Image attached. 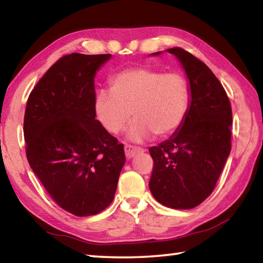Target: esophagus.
Here are the masks:
<instances>
[{
	"label": "esophagus",
	"instance_id": "34e87169",
	"mask_svg": "<svg viewBox=\"0 0 263 263\" xmlns=\"http://www.w3.org/2000/svg\"><path fill=\"white\" fill-rule=\"evenodd\" d=\"M124 151H125V155L127 159H131L135 157L137 153H140L142 152V148L140 147H136V146H132V145H125V147H124Z\"/></svg>",
	"mask_w": 263,
	"mask_h": 263
}]
</instances>
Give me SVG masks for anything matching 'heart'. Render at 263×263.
<instances>
[{"label":"heart","mask_w":263,"mask_h":263,"mask_svg":"<svg viewBox=\"0 0 263 263\" xmlns=\"http://www.w3.org/2000/svg\"><path fill=\"white\" fill-rule=\"evenodd\" d=\"M189 103V86L181 74L132 67L115 75L111 91L97 92L95 112L105 130L114 135L125 130L135 114L137 121L127 137L139 142L154 133L160 138L174 135L185 121Z\"/></svg>","instance_id":"1"}]
</instances>
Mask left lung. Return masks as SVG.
I'll return each mask as SVG.
<instances>
[{"instance_id": "obj_1", "label": "left lung", "mask_w": 263, "mask_h": 263, "mask_svg": "<svg viewBox=\"0 0 263 263\" xmlns=\"http://www.w3.org/2000/svg\"><path fill=\"white\" fill-rule=\"evenodd\" d=\"M167 52L184 69L190 103L179 130L148 149L154 161L148 185L163 205L188 210L211 195L225 166L231 152L232 109L225 89L204 62L180 47Z\"/></svg>"}]
</instances>
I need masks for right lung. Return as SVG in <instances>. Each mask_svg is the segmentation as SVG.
<instances>
[{
    "mask_svg": "<svg viewBox=\"0 0 263 263\" xmlns=\"http://www.w3.org/2000/svg\"><path fill=\"white\" fill-rule=\"evenodd\" d=\"M111 54L62 57L39 80L24 116L26 158L48 195L78 217L110 205L123 144L95 119L94 79Z\"/></svg>",
    "mask_w": 263,
    "mask_h": 263,
    "instance_id": "right-lung-1",
    "label": "right lung"
}]
</instances>
